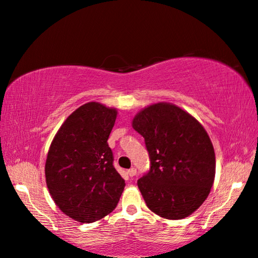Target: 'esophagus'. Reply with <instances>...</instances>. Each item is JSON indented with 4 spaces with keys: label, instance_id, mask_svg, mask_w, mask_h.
Instances as JSON below:
<instances>
[{
    "label": "esophagus",
    "instance_id": "obj_1",
    "mask_svg": "<svg viewBox=\"0 0 258 258\" xmlns=\"http://www.w3.org/2000/svg\"><path fill=\"white\" fill-rule=\"evenodd\" d=\"M127 174H128V175H130L131 177H133V176L137 174V169L134 168V167H132V168H130V169L127 170Z\"/></svg>",
    "mask_w": 258,
    "mask_h": 258
}]
</instances>
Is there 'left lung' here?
<instances>
[{"instance_id": "left-lung-1", "label": "left lung", "mask_w": 258, "mask_h": 258, "mask_svg": "<svg viewBox=\"0 0 258 258\" xmlns=\"http://www.w3.org/2000/svg\"><path fill=\"white\" fill-rule=\"evenodd\" d=\"M132 126L150 154V170L138 180L147 207L164 219L189 216L208 198L215 179L208 133L193 115L169 103L145 107Z\"/></svg>"}]
</instances>
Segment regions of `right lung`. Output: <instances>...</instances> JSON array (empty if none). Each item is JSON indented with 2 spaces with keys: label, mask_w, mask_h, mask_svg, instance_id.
Listing matches in <instances>:
<instances>
[{
  "label": "right lung",
  "mask_w": 258,
  "mask_h": 258,
  "mask_svg": "<svg viewBox=\"0 0 258 258\" xmlns=\"http://www.w3.org/2000/svg\"><path fill=\"white\" fill-rule=\"evenodd\" d=\"M117 113L96 101L82 105L50 145L45 162L49 193L58 208L78 222L108 215L124 190L125 181L114 168L107 144Z\"/></svg>",
  "instance_id": "1"
}]
</instances>
